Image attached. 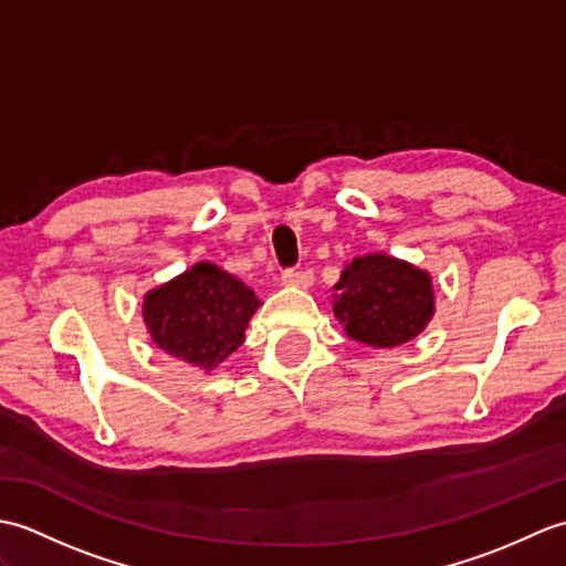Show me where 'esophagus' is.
I'll return each mask as SVG.
<instances>
[{
	"label": "esophagus",
	"mask_w": 566,
	"mask_h": 566,
	"mask_svg": "<svg viewBox=\"0 0 566 566\" xmlns=\"http://www.w3.org/2000/svg\"><path fill=\"white\" fill-rule=\"evenodd\" d=\"M282 284L286 286H311L314 284V274L306 272V270H284L282 272Z\"/></svg>",
	"instance_id": "34e87169"
}]
</instances>
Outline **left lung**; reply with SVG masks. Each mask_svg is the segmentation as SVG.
Returning a JSON list of instances; mask_svg holds the SVG:
<instances>
[{
    "label": "left lung",
    "mask_w": 566,
    "mask_h": 566,
    "mask_svg": "<svg viewBox=\"0 0 566 566\" xmlns=\"http://www.w3.org/2000/svg\"><path fill=\"white\" fill-rule=\"evenodd\" d=\"M333 314L353 340L396 347L428 326L436 314L430 274L381 252L355 258L340 274Z\"/></svg>",
    "instance_id": "8db88e82"
}]
</instances>
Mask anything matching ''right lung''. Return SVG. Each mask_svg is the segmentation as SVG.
Returning <instances> with one entry per match:
<instances>
[{
    "mask_svg": "<svg viewBox=\"0 0 566 566\" xmlns=\"http://www.w3.org/2000/svg\"><path fill=\"white\" fill-rule=\"evenodd\" d=\"M258 306L250 286L211 262H199L146 294L143 321L160 350L211 371L243 345Z\"/></svg>",
    "mask_w": 566,
    "mask_h": 566,
    "instance_id": "right-lung-1",
    "label": "right lung"
}]
</instances>
